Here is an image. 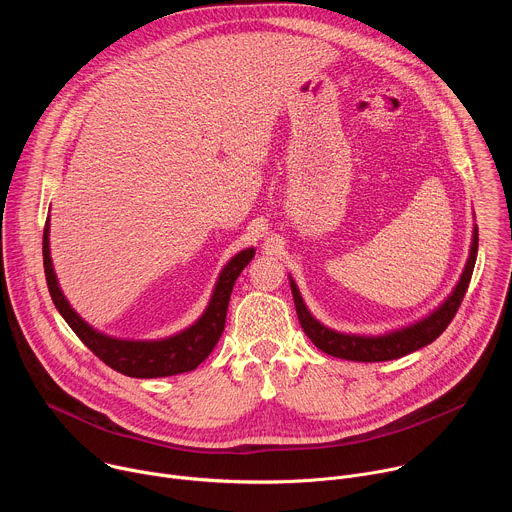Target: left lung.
<instances>
[{
  "instance_id": "obj_1",
  "label": "left lung",
  "mask_w": 512,
  "mask_h": 512,
  "mask_svg": "<svg viewBox=\"0 0 512 512\" xmlns=\"http://www.w3.org/2000/svg\"><path fill=\"white\" fill-rule=\"evenodd\" d=\"M476 255H478V227H474L470 257H468V263L462 271V277H460L456 289L452 291V296L435 312H431L427 318H423L407 328L383 334V336H356V334H342V332L326 328L308 312L294 279H289V283H291V294H294V304H296L300 324H302L304 332L308 334V338L322 352L336 356V358H344V360H356V362H383V360L401 358L409 352H415V350L431 344L450 326V322L454 320V316L466 296V289L470 285L474 263H476Z\"/></svg>"
}]
</instances>
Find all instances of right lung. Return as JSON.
<instances>
[{
	"label": "right lung",
	"instance_id": "1",
	"mask_svg": "<svg viewBox=\"0 0 512 512\" xmlns=\"http://www.w3.org/2000/svg\"><path fill=\"white\" fill-rule=\"evenodd\" d=\"M48 233H50V227L46 221L44 239H42L44 273H46L50 298L56 310L72 328V332H75L83 340V344L95 356H99L107 367L133 379L172 377V375L194 371L198 364L212 352L218 338H221L225 330L227 308H229L233 285L241 275V271L255 257V249H245L225 265V269L221 271V275H218V281L214 285L208 308L198 318V322H194L184 332L164 340H150V342L119 340L93 330L75 310L70 308V304L62 296L54 267H52V259H50Z\"/></svg>",
	"mask_w": 512,
	"mask_h": 512
}]
</instances>
